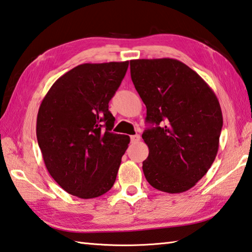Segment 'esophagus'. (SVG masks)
<instances>
[{"label":"esophagus","mask_w":252,"mask_h":252,"mask_svg":"<svg viewBox=\"0 0 252 252\" xmlns=\"http://www.w3.org/2000/svg\"><path fill=\"white\" fill-rule=\"evenodd\" d=\"M139 140H140V136H139L138 134L130 136V141H131V144H136V142H138Z\"/></svg>","instance_id":"1"}]
</instances>
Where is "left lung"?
Listing matches in <instances>:
<instances>
[{"label": "left lung", "instance_id": "obj_1", "mask_svg": "<svg viewBox=\"0 0 252 252\" xmlns=\"http://www.w3.org/2000/svg\"><path fill=\"white\" fill-rule=\"evenodd\" d=\"M130 75L147 107V181L162 192L188 191L216 158L222 127L220 102L200 75L177 59L130 60Z\"/></svg>", "mask_w": 252, "mask_h": 252}]
</instances>
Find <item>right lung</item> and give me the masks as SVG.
I'll return each instance as SVG.
<instances>
[{
  "label": "right lung",
  "mask_w": 252,
  "mask_h": 252,
  "mask_svg": "<svg viewBox=\"0 0 252 252\" xmlns=\"http://www.w3.org/2000/svg\"><path fill=\"white\" fill-rule=\"evenodd\" d=\"M128 61L83 63L52 84L40 104L36 135L46 168L71 195L94 198L110 191L129 136L112 132L108 103Z\"/></svg>",
  "instance_id": "1"
}]
</instances>
